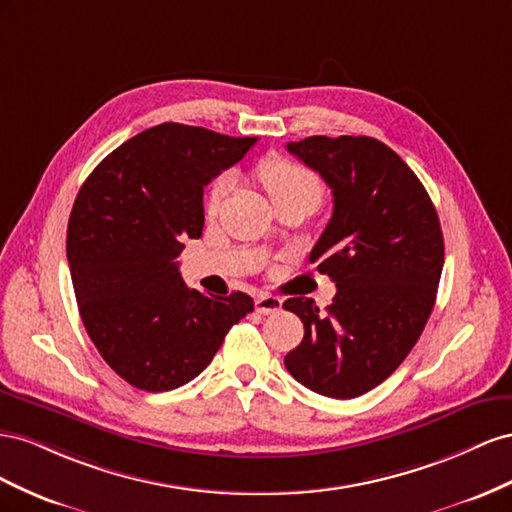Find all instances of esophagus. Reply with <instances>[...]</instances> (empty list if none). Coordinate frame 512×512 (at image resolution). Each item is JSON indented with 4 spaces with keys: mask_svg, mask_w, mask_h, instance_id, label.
<instances>
[{
    "mask_svg": "<svg viewBox=\"0 0 512 512\" xmlns=\"http://www.w3.org/2000/svg\"><path fill=\"white\" fill-rule=\"evenodd\" d=\"M283 309V300L270 296V294H261L255 300V311L259 315H272V313H279Z\"/></svg>",
    "mask_w": 512,
    "mask_h": 512,
    "instance_id": "1",
    "label": "esophagus"
}]
</instances>
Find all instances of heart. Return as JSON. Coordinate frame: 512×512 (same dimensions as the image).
I'll return each instance as SVG.
<instances>
[{
	"mask_svg": "<svg viewBox=\"0 0 512 512\" xmlns=\"http://www.w3.org/2000/svg\"><path fill=\"white\" fill-rule=\"evenodd\" d=\"M257 175H259L261 184H264V188H266L274 203L281 201V199H287V197L304 195V193H311V195H317V197L321 195L319 180L309 169L294 163V160L279 158V156L268 158L259 165ZM229 188H231L229 175H223V178H218L212 184L208 199H206L208 214H216L218 210H221L223 201L229 193Z\"/></svg>",
	"mask_w": 512,
	"mask_h": 512,
	"instance_id": "1",
	"label": "heart"
}]
</instances>
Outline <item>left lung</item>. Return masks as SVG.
I'll list each match as a JSON object with an SVG mask.
<instances>
[{
	"label": "left lung",
	"instance_id": "1",
	"mask_svg": "<svg viewBox=\"0 0 512 512\" xmlns=\"http://www.w3.org/2000/svg\"><path fill=\"white\" fill-rule=\"evenodd\" d=\"M287 150L332 188V218L309 259L337 296L326 311L311 298L285 300L304 324L285 367L317 394L354 399L390 377L425 330L444 266L440 218L416 173L382 141L317 135Z\"/></svg>",
	"mask_w": 512,
	"mask_h": 512
}]
</instances>
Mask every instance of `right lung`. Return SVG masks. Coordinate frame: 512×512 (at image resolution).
Returning a JSON list of instances; mask_svg holds the SVG:
<instances>
[{"label":"right lung","mask_w":512,"mask_h":512,"mask_svg":"<svg viewBox=\"0 0 512 512\" xmlns=\"http://www.w3.org/2000/svg\"><path fill=\"white\" fill-rule=\"evenodd\" d=\"M257 137L165 122L113 150L70 212L66 253L83 326L130 386L165 392L212 362L253 298L203 296L178 270L203 229V186L236 165Z\"/></svg>","instance_id":"obj_1"}]
</instances>
